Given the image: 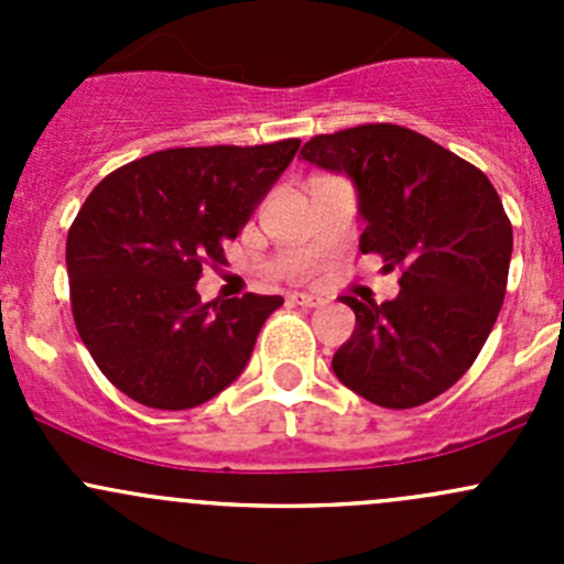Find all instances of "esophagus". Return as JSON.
Returning a JSON list of instances; mask_svg holds the SVG:
<instances>
[{"mask_svg":"<svg viewBox=\"0 0 564 564\" xmlns=\"http://www.w3.org/2000/svg\"><path fill=\"white\" fill-rule=\"evenodd\" d=\"M292 300L297 305H305V308H322L324 305V297H316V294H305V292L292 294Z\"/></svg>","mask_w":564,"mask_h":564,"instance_id":"34e87169","label":"esophagus"}]
</instances>
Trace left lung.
<instances>
[{
    "instance_id": "1",
    "label": "left lung",
    "mask_w": 564,
    "mask_h": 564,
    "mask_svg": "<svg viewBox=\"0 0 564 564\" xmlns=\"http://www.w3.org/2000/svg\"><path fill=\"white\" fill-rule=\"evenodd\" d=\"M303 161L355 182L362 253L401 270L377 305L340 297L357 316L333 371L357 395L412 409L442 395L480 355L508 286L513 226L488 176L401 124L314 135Z\"/></svg>"
}]
</instances>
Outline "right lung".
Here are the masks:
<instances>
[{
    "label": "right lung",
    "mask_w": 564,
    "mask_h": 564,
    "mask_svg": "<svg viewBox=\"0 0 564 564\" xmlns=\"http://www.w3.org/2000/svg\"><path fill=\"white\" fill-rule=\"evenodd\" d=\"M300 141L176 147L117 169L67 231L76 329L108 382L152 409H193L246 371L283 297L202 303L204 264H224Z\"/></svg>",
    "instance_id": "1"
}]
</instances>
